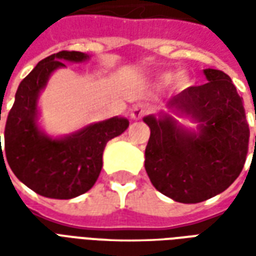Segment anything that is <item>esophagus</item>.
I'll return each mask as SVG.
<instances>
[{"label": "esophagus", "instance_id": "esophagus-1", "mask_svg": "<svg viewBox=\"0 0 256 256\" xmlns=\"http://www.w3.org/2000/svg\"><path fill=\"white\" fill-rule=\"evenodd\" d=\"M148 111H150L148 106H145V104H137V106H134L132 108L130 116H132V119H141Z\"/></svg>", "mask_w": 256, "mask_h": 256}]
</instances>
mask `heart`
I'll list each match as a JSON object with an SVG mask.
<instances>
[{"label":"heart","mask_w":256,"mask_h":256,"mask_svg":"<svg viewBox=\"0 0 256 256\" xmlns=\"http://www.w3.org/2000/svg\"><path fill=\"white\" fill-rule=\"evenodd\" d=\"M159 84L162 86H167V84H170L172 82H174V86L180 90H184L188 88L189 84H190V78H189V75L186 72H184V71H180L177 74H172V72H166L163 74L159 76Z\"/></svg>","instance_id":"heart-1"}]
</instances>
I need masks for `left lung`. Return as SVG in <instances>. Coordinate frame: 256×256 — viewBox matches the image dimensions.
Segmentation results:
<instances>
[{
  "mask_svg": "<svg viewBox=\"0 0 256 256\" xmlns=\"http://www.w3.org/2000/svg\"><path fill=\"white\" fill-rule=\"evenodd\" d=\"M203 72L207 84L190 86L166 104L172 112L198 123L196 130L166 112L144 118L150 128L145 148L150 182L164 196L185 204L200 203L229 188L248 154L250 128L236 86L220 70Z\"/></svg>",
  "mask_w": 256,
  "mask_h": 256,
  "instance_id": "obj_1",
  "label": "left lung"
}]
</instances>
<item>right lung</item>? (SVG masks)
I'll list each match as a JSON object with an SVG mask.
<instances>
[{
    "instance_id": "add662e5",
    "label": "right lung",
    "mask_w": 256,
    "mask_h": 256,
    "mask_svg": "<svg viewBox=\"0 0 256 256\" xmlns=\"http://www.w3.org/2000/svg\"><path fill=\"white\" fill-rule=\"evenodd\" d=\"M89 58L86 53L63 50L41 60L18 88L5 124L4 150L0 136L4 164L6 156L14 176L45 198H72L88 192L100 176L106 142L128 128L123 116L90 123L63 137H50L40 128L38 98L50 75L66 67L63 62L84 63Z\"/></svg>"
}]
</instances>
